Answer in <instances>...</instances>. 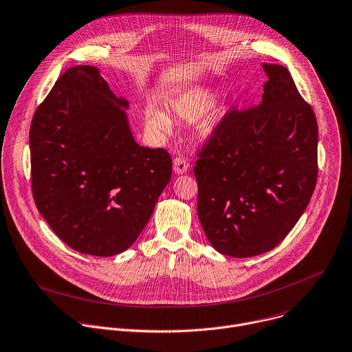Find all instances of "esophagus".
<instances>
[{"label": "esophagus", "mask_w": 352, "mask_h": 352, "mask_svg": "<svg viewBox=\"0 0 352 352\" xmlns=\"http://www.w3.org/2000/svg\"><path fill=\"white\" fill-rule=\"evenodd\" d=\"M173 167L177 174H185L189 170V163L184 157H175Z\"/></svg>", "instance_id": "34e87169"}]
</instances>
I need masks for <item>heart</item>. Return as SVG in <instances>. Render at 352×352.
Here are the masks:
<instances>
[{
	"instance_id": "obj_1",
	"label": "heart",
	"mask_w": 352,
	"mask_h": 352,
	"mask_svg": "<svg viewBox=\"0 0 352 352\" xmlns=\"http://www.w3.org/2000/svg\"><path fill=\"white\" fill-rule=\"evenodd\" d=\"M211 102H212V98L210 92L200 91V89L189 91L182 94L178 99H175V102L173 103V110L178 117H181V119L193 122L199 119L203 113H206V110L211 106ZM219 120H221V113L218 110L207 111L200 119V124H199L200 134L206 138L211 137L217 130ZM146 122L152 129L157 131L170 130L168 117L160 110H151L146 116Z\"/></svg>"
}]
</instances>
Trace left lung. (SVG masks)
Segmentation results:
<instances>
[{
	"label": "left lung",
	"instance_id": "left-lung-1",
	"mask_svg": "<svg viewBox=\"0 0 352 352\" xmlns=\"http://www.w3.org/2000/svg\"><path fill=\"white\" fill-rule=\"evenodd\" d=\"M263 100L229 109L197 153V215L211 246L246 258L276 248L318 178V123L289 70L263 65Z\"/></svg>",
	"mask_w": 352,
	"mask_h": 352
}]
</instances>
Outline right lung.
<instances>
[{
	"label": "right lung",
	"instance_id": "1",
	"mask_svg": "<svg viewBox=\"0 0 352 352\" xmlns=\"http://www.w3.org/2000/svg\"><path fill=\"white\" fill-rule=\"evenodd\" d=\"M127 107L98 67L82 65L56 80L33 116L36 206L58 238L82 254L127 250L171 178L170 153L135 142Z\"/></svg>",
	"mask_w": 352,
	"mask_h": 352
}]
</instances>
